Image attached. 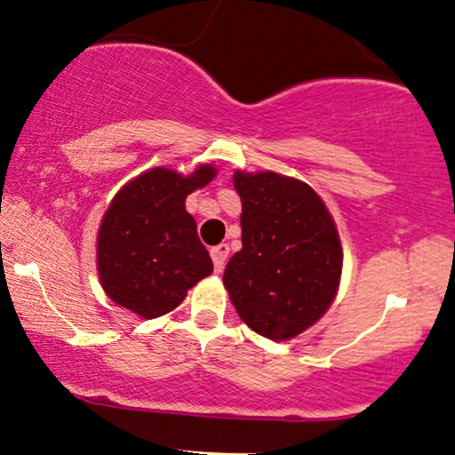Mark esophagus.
I'll return each mask as SVG.
<instances>
[{"label": "esophagus", "mask_w": 455, "mask_h": 455, "mask_svg": "<svg viewBox=\"0 0 455 455\" xmlns=\"http://www.w3.org/2000/svg\"><path fill=\"white\" fill-rule=\"evenodd\" d=\"M212 259H213V267H216V271H222L224 263H227V259H228V243L213 245Z\"/></svg>", "instance_id": "1"}]
</instances>
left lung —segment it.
I'll use <instances>...</instances> for the list:
<instances>
[{"label":"left lung","mask_w":455,"mask_h":455,"mask_svg":"<svg viewBox=\"0 0 455 455\" xmlns=\"http://www.w3.org/2000/svg\"><path fill=\"white\" fill-rule=\"evenodd\" d=\"M242 198V250L224 269L235 310L250 329L289 340L336 297L342 245L325 203L304 181L278 173L233 177Z\"/></svg>","instance_id":"obj_1"}]
</instances>
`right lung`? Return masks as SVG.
<instances>
[{"mask_svg":"<svg viewBox=\"0 0 455 455\" xmlns=\"http://www.w3.org/2000/svg\"><path fill=\"white\" fill-rule=\"evenodd\" d=\"M213 175L210 164L186 177L158 166L117 192L98 231V274L115 304L143 318L162 316L212 274L186 196Z\"/></svg>","mask_w":455,"mask_h":455,"instance_id":"add662e5","label":"right lung"}]
</instances>
